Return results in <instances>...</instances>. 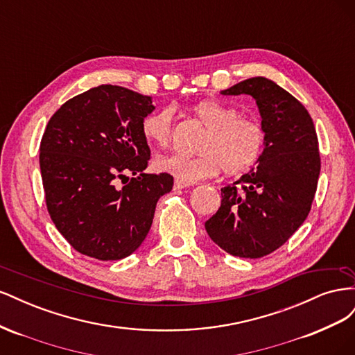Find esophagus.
<instances>
[{"instance_id":"obj_1","label":"esophagus","mask_w":355,"mask_h":355,"mask_svg":"<svg viewBox=\"0 0 355 355\" xmlns=\"http://www.w3.org/2000/svg\"><path fill=\"white\" fill-rule=\"evenodd\" d=\"M188 187H191V185L184 184V182H180V180H175V189H184V188H188Z\"/></svg>"}]
</instances>
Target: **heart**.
Returning <instances> with one entry per match:
<instances>
[{"instance_id": "b5f03b06", "label": "heart", "mask_w": 355, "mask_h": 355, "mask_svg": "<svg viewBox=\"0 0 355 355\" xmlns=\"http://www.w3.org/2000/svg\"><path fill=\"white\" fill-rule=\"evenodd\" d=\"M192 115L206 127L196 157L168 154L155 159V167L184 184L211 178L222 168L235 176L249 171L261 159L266 130L256 118L240 115L239 110L219 101H201L192 106ZM141 133L149 145L164 148L173 136V110L159 108L144 116Z\"/></svg>"}]
</instances>
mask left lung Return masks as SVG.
Here are the masks:
<instances>
[{
    "label": "left lung",
    "instance_id": "obj_1",
    "mask_svg": "<svg viewBox=\"0 0 355 355\" xmlns=\"http://www.w3.org/2000/svg\"><path fill=\"white\" fill-rule=\"evenodd\" d=\"M220 93L253 96L266 145L249 173L220 189L206 231L227 253L256 259L282 247L306 219L321 167L318 137L305 106L271 80L253 77Z\"/></svg>",
    "mask_w": 355,
    "mask_h": 355
}]
</instances>
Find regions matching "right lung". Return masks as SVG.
<instances>
[{"mask_svg": "<svg viewBox=\"0 0 355 355\" xmlns=\"http://www.w3.org/2000/svg\"><path fill=\"white\" fill-rule=\"evenodd\" d=\"M153 111L149 96L102 84L50 118L40 145L46 204L78 253L99 261L132 254L151 228L157 201L173 188L168 173H144L151 151L141 123Z\"/></svg>", "mask_w": 355, "mask_h": 355, "instance_id": "right-lung-1", "label": "right lung"}]
</instances>
